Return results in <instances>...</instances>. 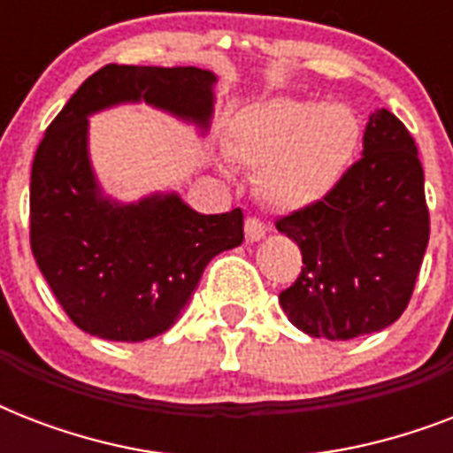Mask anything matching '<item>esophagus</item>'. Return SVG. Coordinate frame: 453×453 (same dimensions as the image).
Masks as SVG:
<instances>
[{
    "instance_id": "obj_1",
    "label": "esophagus",
    "mask_w": 453,
    "mask_h": 453,
    "mask_svg": "<svg viewBox=\"0 0 453 453\" xmlns=\"http://www.w3.org/2000/svg\"><path fill=\"white\" fill-rule=\"evenodd\" d=\"M265 233H268V226H265L261 219H256V216H249V219L244 220V234H247L249 242L263 240V237H265Z\"/></svg>"
}]
</instances>
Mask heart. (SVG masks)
Segmentation results:
<instances>
[{
    "label": "heart",
    "mask_w": 453,
    "mask_h": 453,
    "mask_svg": "<svg viewBox=\"0 0 453 453\" xmlns=\"http://www.w3.org/2000/svg\"><path fill=\"white\" fill-rule=\"evenodd\" d=\"M359 119L341 103L277 96L237 117L233 155L258 171L268 204L294 211L329 197L357 152Z\"/></svg>",
    "instance_id": "obj_1"
}]
</instances>
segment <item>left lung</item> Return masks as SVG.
I'll return each mask as SVG.
<instances>
[{
  "label": "left lung",
  "instance_id": "1",
  "mask_svg": "<svg viewBox=\"0 0 453 453\" xmlns=\"http://www.w3.org/2000/svg\"><path fill=\"white\" fill-rule=\"evenodd\" d=\"M275 227L303 254L301 275L280 294L294 326L329 341L390 326L414 294L430 237L423 166L407 127L376 110L362 157L329 197Z\"/></svg>",
  "mask_w": 453,
  "mask_h": 453
}]
</instances>
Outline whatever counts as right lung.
Listing matches in <instances>:
<instances>
[{
	"instance_id": "obj_1",
	"label": "right lung",
	"mask_w": 453,
	"mask_h": 453,
	"mask_svg": "<svg viewBox=\"0 0 453 453\" xmlns=\"http://www.w3.org/2000/svg\"><path fill=\"white\" fill-rule=\"evenodd\" d=\"M213 77L199 67L110 65L49 124L32 162L30 247L67 317L91 336L138 343L176 324L213 256L240 247L244 213L192 211L178 195L117 204L98 190L88 115L145 101L209 127Z\"/></svg>"
}]
</instances>
